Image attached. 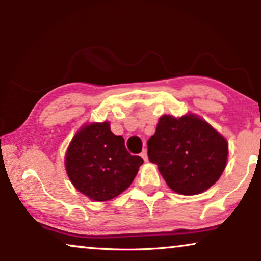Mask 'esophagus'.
Segmentation results:
<instances>
[{"mask_svg": "<svg viewBox=\"0 0 261 261\" xmlns=\"http://www.w3.org/2000/svg\"><path fill=\"white\" fill-rule=\"evenodd\" d=\"M141 156H142V159L145 160V162H147L148 155H147V151H146V149H144V151L141 152Z\"/></svg>", "mask_w": 261, "mask_h": 261, "instance_id": "1", "label": "esophagus"}]
</instances>
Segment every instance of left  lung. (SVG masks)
Returning <instances> with one entry per match:
<instances>
[{
    "label": "left lung",
    "mask_w": 261,
    "mask_h": 261,
    "mask_svg": "<svg viewBox=\"0 0 261 261\" xmlns=\"http://www.w3.org/2000/svg\"><path fill=\"white\" fill-rule=\"evenodd\" d=\"M147 147L149 162L158 165L166 184L180 195L208 190L227 165V140L195 114L163 115Z\"/></svg>",
    "instance_id": "8db88e82"
}]
</instances>
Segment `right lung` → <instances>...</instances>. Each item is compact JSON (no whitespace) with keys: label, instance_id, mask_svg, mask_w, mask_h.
I'll return each instance as SVG.
<instances>
[{"label":"right lung","instance_id":"obj_1","mask_svg":"<svg viewBox=\"0 0 261 261\" xmlns=\"http://www.w3.org/2000/svg\"><path fill=\"white\" fill-rule=\"evenodd\" d=\"M144 160L130 155L121 135L110 124H84L74 134L65 154V169L71 183L92 201L115 198L132 184Z\"/></svg>","mask_w":261,"mask_h":261}]
</instances>
